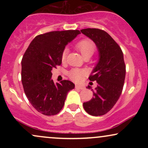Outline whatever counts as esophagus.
Returning a JSON list of instances; mask_svg holds the SVG:
<instances>
[{
    "label": "esophagus",
    "instance_id": "34e87169",
    "mask_svg": "<svg viewBox=\"0 0 148 148\" xmlns=\"http://www.w3.org/2000/svg\"><path fill=\"white\" fill-rule=\"evenodd\" d=\"M75 88H77V89H80V90H84V87L82 86H79V85H76L75 86Z\"/></svg>",
    "mask_w": 148,
    "mask_h": 148
}]
</instances>
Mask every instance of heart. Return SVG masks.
I'll use <instances>...</instances> for the list:
<instances>
[{"mask_svg": "<svg viewBox=\"0 0 148 148\" xmlns=\"http://www.w3.org/2000/svg\"><path fill=\"white\" fill-rule=\"evenodd\" d=\"M76 47L78 50L81 52V55L84 58L90 57L93 55L96 49V46L92 40L89 39H84L81 40L76 44ZM67 54V49H65L62 51L61 59L62 61H64ZM86 74V71L84 69H72L68 72V76L72 81L76 82H79L83 79V77Z\"/></svg>", "mask_w": 148, "mask_h": 148, "instance_id": "obj_1", "label": "heart"}]
</instances>
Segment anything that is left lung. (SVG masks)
<instances>
[{"label":"left lung","mask_w":148,"mask_h":148,"mask_svg":"<svg viewBox=\"0 0 148 148\" xmlns=\"http://www.w3.org/2000/svg\"><path fill=\"white\" fill-rule=\"evenodd\" d=\"M81 32L95 43L99 52V60L89 77L90 81H96L97 86L95 90L88 86L93 92V97L83 106L88 114L99 116L113 108L123 91L126 74L123 53L104 30L86 28Z\"/></svg>","instance_id":"1"}]
</instances>
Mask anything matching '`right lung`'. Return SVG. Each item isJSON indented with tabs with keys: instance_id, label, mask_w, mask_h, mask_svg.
<instances>
[{
	"instance_id": "obj_1",
	"label": "right lung",
	"mask_w": 148,
	"mask_h": 148,
	"mask_svg": "<svg viewBox=\"0 0 148 148\" xmlns=\"http://www.w3.org/2000/svg\"><path fill=\"white\" fill-rule=\"evenodd\" d=\"M80 33L69 30L39 35L25 51L21 60L22 85L28 101L42 114H58L68 92L74 88L75 85L67 80L54 84L51 70L60 65L65 46Z\"/></svg>"
}]
</instances>
